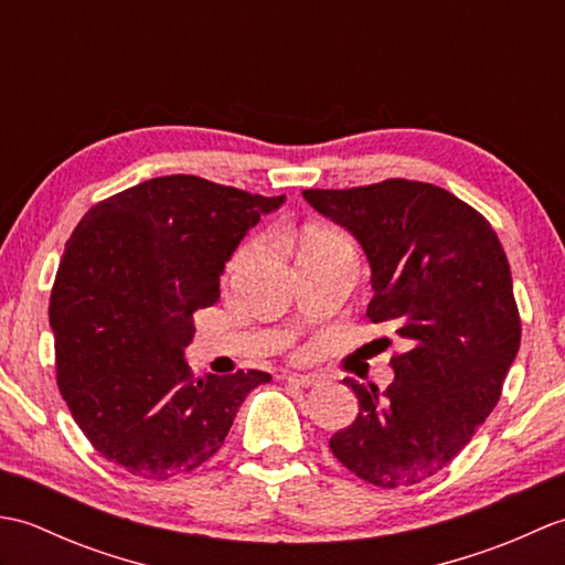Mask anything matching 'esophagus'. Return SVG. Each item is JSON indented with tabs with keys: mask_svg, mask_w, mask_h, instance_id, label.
I'll return each instance as SVG.
<instances>
[{
	"mask_svg": "<svg viewBox=\"0 0 565 565\" xmlns=\"http://www.w3.org/2000/svg\"><path fill=\"white\" fill-rule=\"evenodd\" d=\"M284 379L289 381V383H296V386H303V388H308V386H316V383L320 381V376L318 374H284Z\"/></svg>",
	"mask_w": 565,
	"mask_h": 565,
	"instance_id": "34e87169",
	"label": "esophagus"
}]
</instances>
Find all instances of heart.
I'll return each instance as SVG.
<instances>
[{
	"label": "heart",
	"instance_id": "1",
	"mask_svg": "<svg viewBox=\"0 0 565 565\" xmlns=\"http://www.w3.org/2000/svg\"><path fill=\"white\" fill-rule=\"evenodd\" d=\"M316 237H338V235L330 233V231H313V233L303 237V243H308V239H316ZM259 247H262L259 239H249V243H245L243 247H239V249L235 252V257H233V262H231V269H239V267H243V264H245L247 259H252V257L257 255Z\"/></svg>",
	"mask_w": 565,
	"mask_h": 565
}]
</instances>
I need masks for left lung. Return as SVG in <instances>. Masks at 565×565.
Instances as JSON below:
<instances>
[{
  "label": "left lung",
  "instance_id": "1",
  "mask_svg": "<svg viewBox=\"0 0 565 565\" xmlns=\"http://www.w3.org/2000/svg\"><path fill=\"white\" fill-rule=\"evenodd\" d=\"M303 199L362 245L374 289L366 316L407 344L386 391L344 379L359 413L330 449L366 483H423L486 423L518 356L505 249L481 213L425 182L306 189Z\"/></svg>",
  "mask_w": 565,
  "mask_h": 565
}]
</instances>
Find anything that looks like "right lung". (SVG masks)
<instances>
[{"label":"right lung","instance_id":"add662e5","mask_svg":"<svg viewBox=\"0 0 565 565\" xmlns=\"http://www.w3.org/2000/svg\"><path fill=\"white\" fill-rule=\"evenodd\" d=\"M286 196L191 174L154 177L84 213L51 294L57 386L104 459L146 481L194 471L223 447L267 371L194 376V313L225 262Z\"/></svg>","mask_w":565,"mask_h":565}]
</instances>
